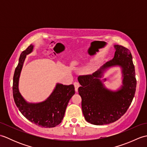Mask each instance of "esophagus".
<instances>
[{"label": "esophagus", "mask_w": 147, "mask_h": 147, "mask_svg": "<svg viewBox=\"0 0 147 147\" xmlns=\"http://www.w3.org/2000/svg\"><path fill=\"white\" fill-rule=\"evenodd\" d=\"M74 88H75V91L77 92L78 90L79 86H80V83L78 82H74Z\"/></svg>", "instance_id": "esophagus-1"}]
</instances>
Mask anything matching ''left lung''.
<instances>
[{"label":"left lung","instance_id":"obj_1","mask_svg":"<svg viewBox=\"0 0 147 147\" xmlns=\"http://www.w3.org/2000/svg\"><path fill=\"white\" fill-rule=\"evenodd\" d=\"M114 57L91 75L80 76L78 80L82 107L86 121L94 125L114 123L125 114L135 96V70L128 49L114 45ZM121 68L122 85L116 90L106 87L104 74L111 68Z\"/></svg>","mask_w":147,"mask_h":147}]
</instances>
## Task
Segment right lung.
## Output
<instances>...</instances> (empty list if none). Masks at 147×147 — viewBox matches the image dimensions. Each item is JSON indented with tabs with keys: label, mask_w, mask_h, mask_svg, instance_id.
<instances>
[{
	"label": "right lung",
	"mask_w": 147,
	"mask_h": 147,
	"mask_svg": "<svg viewBox=\"0 0 147 147\" xmlns=\"http://www.w3.org/2000/svg\"><path fill=\"white\" fill-rule=\"evenodd\" d=\"M33 49L34 45L31 44L20 55L13 77V97L19 110L27 119L42 127H53L63 119L69 101L75 93L74 86L57 83L51 94L44 101L27 102L19 90V81L26 55L31 54Z\"/></svg>",
	"instance_id": "right-lung-1"
}]
</instances>
